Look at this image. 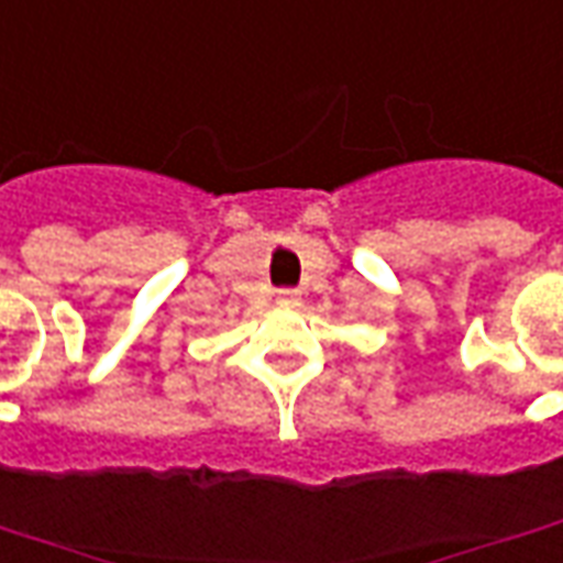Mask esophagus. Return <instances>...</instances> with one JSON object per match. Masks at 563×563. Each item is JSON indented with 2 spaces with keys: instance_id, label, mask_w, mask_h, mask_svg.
<instances>
[{
  "instance_id": "obj_1",
  "label": "esophagus",
  "mask_w": 563,
  "mask_h": 563,
  "mask_svg": "<svg viewBox=\"0 0 563 563\" xmlns=\"http://www.w3.org/2000/svg\"><path fill=\"white\" fill-rule=\"evenodd\" d=\"M277 305L298 307L301 305V292H298V289H280V292H277Z\"/></svg>"
}]
</instances>
